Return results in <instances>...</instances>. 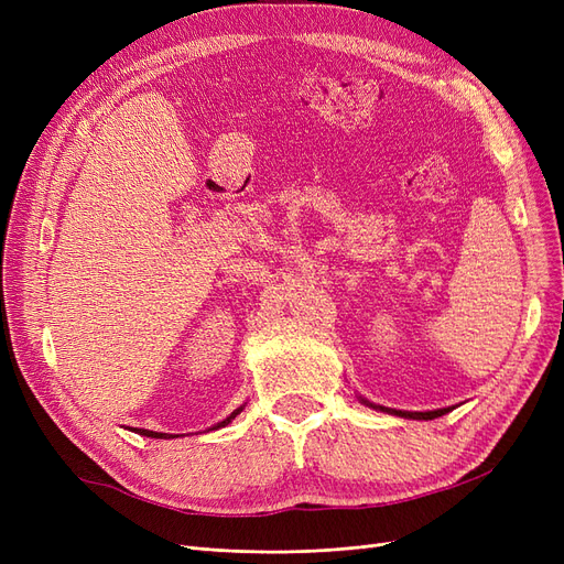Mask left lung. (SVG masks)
<instances>
[{"label": "left lung", "instance_id": "8db88e82", "mask_svg": "<svg viewBox=\"0 0 564 564\" xmlns=\"http://www.w3.org/2000/svg\"><path fill=\"white\" fill-rule=\"evenodd\" d=\"M360 402L371 406V409H379V412H386V414H392V416H402V419H416V421H431V419H437V416L449 412V406H445V409H431V412H402V409H390V406H383V404H377V402H369L362 395H360Z\"/></svg>", "mask_w": 564, "mask_h": 564}]
</instances>
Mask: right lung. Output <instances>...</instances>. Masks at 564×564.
Listing matches in <instances>:
<instances>
[{
    "mask_svg": "<svg viewBox=\"0 0 564 564\" xmlns=\"http://www.w3.org/2000/svg\"><path fill=\"white\" fill-rule=\"evenodd\" d=\"M242 409H245V404L242 406H237L235 409V412L228 416V419H224V421H218L216 425H212V429L209 431H218V429H226V425L237 416V414H240L242 412ZM135 433H139V435H145V437H155V440H174V437H178V435H172V433H155V431H145V429H139V431H135Z\"/></svg>",
    "mask_w": 564,
    "mask_h": 564,
    "instance_id": "right-lung-1",
    "label": "right lung"
}]
</instances>
